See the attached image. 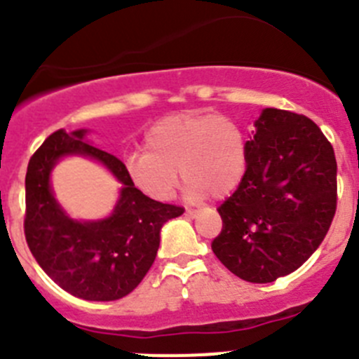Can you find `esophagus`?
I'll list each match as a JSON object with an SVG mask.
<instances>
[{
	"label": "esophagus",
	"mask_w": 359,
	"mask_h": 359,
	"mask_svg": "<svg viewBox=\"0 0 359 359\" xmlns=\"http://www.w3.org/2000/svg\"><path fill=\"white\" fill-rule=\"evenodd\" d=\"M199 213H201L199 210H187V211H185V215H187V217H189V218H196Z\"/></svg>",
	"instance_id": "esophagus-1"
}]
</instances>
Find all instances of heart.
I'll use <instances>...</instances> for the list:
<instances>
[{
  "label": "heart",
  "instance_id": "b5f03b06",
  "mask_svg": "<svg viewBox=\"0 0 359 359\" xmlns=\"http://www.w3.org/2000/svg\"><path fill=\"white\" fill-rule=\"evenodd\" d=\"M146 151L132 153L125 170L132 185L158 203L172 199L177 170L185 196L201 201L238 189L248 167V139L233 118L211 112L162 118L144 137Z\"/></svg>",
  "mask_w": 359,
  "mask_h": 359
}]
</instances>
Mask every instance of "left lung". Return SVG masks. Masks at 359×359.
I'll use <instances>...</instances> for the list:
<instances>
[{"mask_svg": "<svg viewBox=\"0 0 359 359\" xmlns=\"http://www.w3.org/2000/svg\"><path fill=\"white\" fill-rule=\"evenodd\" d=\"M335 211L333 146L306 116L268 107L248 141L247 172L218 208L211 248L236 276L268 284L319 248Z\"/></svg>", "mask_w": 359, "mask_h": 359, "instance_id": "left-lung-1", "label": "left lung"}]
</instances>
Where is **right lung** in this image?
I'll use <instances>...</instances> for the list:
<instances>
[{
    "instance_id": "add662e5",
    "label": "right lung",
    "mask_w": 359,
    "mask_h": 359,
    "mask_svg": "<svg viewBox=\"0 0 359 359\" xmlns=\"http://www.w3.org/2000/svg\"><path fill=\"white\" fill-rule=\"evenodd\" d=\"M86 134L54 132L29 158L24 234L40 268L61 289L88 302H114L141 284L156 257L160 229L185 210L146 197L128 180L125 163L86 142ZM68 154L97 159L122 183L111 217L74 221L53 199L50 170Z\"/></svg>"
}]
</instances>
